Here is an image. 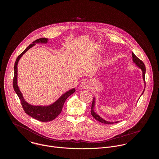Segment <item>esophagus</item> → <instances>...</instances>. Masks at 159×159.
Listing matches in <instances>:
<instances>
[{"instance_id": "esophagus-1", "label": "esophagus", "mask_w": 159, "mask_h": 159, "mask_svg": "<svg viewBox=\"0 0 159 159\" xmlns=\"http://www.w3.org/2000/svg\"><path fill=\"white\" fill-rule=\"evenodd\" d=\"M89 82L87 80H84L83 81L81 84H80V87L82 88V89H88L89 88Z\"/></svg>"}]
</instances>
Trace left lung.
Wrapping results in <instances>:
<instances>
[{"label": "left lung", "mask_w": 159, "mask_h": 159, "mask_svg": "<svg viewBox=\"0 0 159 159\" xmlns=\"http://www.w3.org/2000/svg\"><path fill=\"white\" fill-rule=\"evenodd\" d=\"M132 57H133L132 59H133L134 62L136 64L138 67H139V68H141V69L142 70V71H143V80H144V83H145V84H146V83H145L146 67H145L144 64L143 63V62L141 60H140L138 57H136L134 52H132ZM144 91H143V92L142 94L143 93ZM94 105H95V100H94V98H93V101H92V107H91V114H92V117H94L97 120H98V121H99V122H102V123L105 124H114V123L118 122H108V121H107V120L103 119H102L101 117H100L97 114H96L94 112V111H93Z\"/></svg>", "instance_id": "1"}]
</instances>
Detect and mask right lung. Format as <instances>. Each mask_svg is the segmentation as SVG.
Masks as SVG:
<instances>
[{
  "mask_svg": "<svg viewBox=\"0 0 159 159\" xmlns=\"http://www.w3.org/2000/svg\"><path fill=\"white\" fill-rule=\"evenodd\" d=\"M48 42V39L46 38H41L39 39H37L33 42L32 44L28 46L27 48H25V49L21 52L17 57L15 66H14V76H13V86L14 88V90L16 92V94L18 95L20 101L21 105L23 107V110L25 111V113L27 114L29 116H31L32 117L42 121V122H48L51 121L56 119L58 115H59L62 110L64 104L66 100V99L68 97L73 93L75 92V89H72L66 93H65L64 95H62L56 102H54L53 104L47 106V107H42V106H33L29 103H27L24 99L23 95L20 91L19 88L17 84V75H18V63L20 60V59L21 57L23 54L30 48H32L33 46L35 45L37 43H46Z\"/></svg>",
  "mask_w": 159,
  "mask_h": 159,
  "instance_id": "obj_1",
  "label": "right lung"
}]
</instances>
